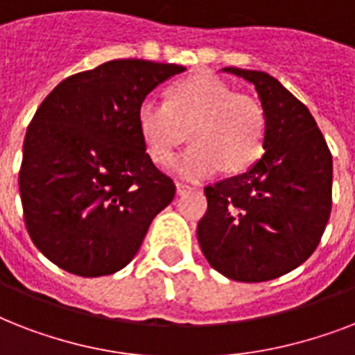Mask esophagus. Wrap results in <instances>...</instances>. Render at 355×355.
Returning a JSON list of instances; mask_svg holds the SVG:
<instances>
[{
	"instance_id": "1",
	"label": "esophagus",
	"mask_w": 355,
	"mask_h": 355,
	"mask_svg": "<svg viewBox=\"0 0 355 355\" xmlns=\"http://www.w3.org/2000/svg\"><path fill=\"white\" fill-rule=\"evenodd\" d=\"M189 189H193V186H189L186 182H177V193H186Z\"/></svg>"
}]
</instances>
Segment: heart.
<instances>
[{
	"label": "heart",
	"instance_id": "obj_1",
	"mask_svg": "<svg viewBox=\"0 0 355 355\" xmlns=\"http://www.w3.org/2000/svg\"><path fill=\"white\" fill-rule=\"evenodd\" d=\"M138 130L149 156L160 166L173 160L189 132L195 144L173 167L186 178H202L223 166L241 171L261 155L265 114L256 99L234 94L216 75L195 73L173 86L169 101L144 99Z\"/></svg>",
	"mask_w": 355,
	"mask_h": 355
}]
</instances>
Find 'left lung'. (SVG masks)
Masks as SVG:
<instances>
[{
  "mask_svg": "<svg viewBox=\"0 0 355 355\" xmlns=\"http://www.w3.org/2000/svg\"><path fill=\"white\" fill-rule=\"evenodd\" d=\"M258 92L263 156L247 173L205 188L197 237L208 263L237 282H267L297 269L319 247L331 211L334 164L308 107L270 75L225 68Z\"/></svg>",
  "mask_w": 355,
  "mask_h": 355,
  "instance_id": "1",
  "label": "left lung"
}]
</instances>
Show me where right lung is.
I'll list each match as a JSON object with an SVG mask.
<instances>
[{"mask_svg": "<svg viewBox=\"0 0 355 355\" xmlns=\"http://www.w3.org/2000/svg\"><path fill=\"white\" fill-rule=\"evenodd\" d=\"M184 66L110 60L64 79L29 123L19 167L25 228L49 261L96 278L136 256L175 197L138 130L149 92Z\"/></svg>", "mask_w": 355, "mask_h": 355, "instance_id": "1", "label": "right lung"}]
</instances>
